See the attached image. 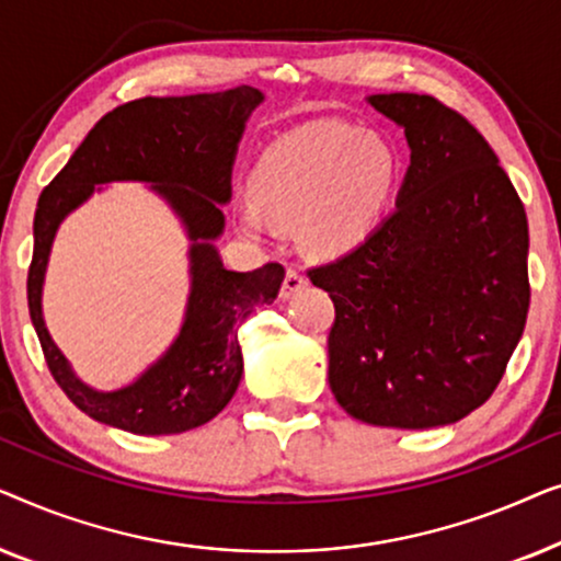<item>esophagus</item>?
<instances>
[{"label": "esophagus", "instance_id": "1", "mask_svg": "<svg viewBox=\"0 0 561 561\" xmlns=\"http://www.w3.org/2000/svg\"><path fill=\"white\" fill-rule=\"evenodd\" d=\"M301 288H306L304 275L296 273V271H286V278H283V286H280V298L296 296Z\"/></svg>", "mask_w": 561, "mask_h": 561}]
</instances>
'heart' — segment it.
<instances>
[{
  "instance_id": "b5f03b06",
  "label": "heart",
  "mask_w": 561,
  "mask_h": 561,
  "mask_svg": "<svg viewBox=\"0 0 561 561\" xmlns=\"http://www.w3.org/2000/svg\"><path fill=\"white\" fill-rule=\"evenodd\" d=\"M401 160L375 133L311 122L275 137L250 171L252 202L237 206L244 232H265L267 217L296 221L298 240L313 255L355 250L386 217Z\"/></svg>"
}]
</instances>
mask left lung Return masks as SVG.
I'll list each match as a JSON object with an SVG mask.
<instances>
[{
	"instance_id": "left-lung-1",
	"label": "left lung",
	"mask_w": 561,
	"mask_h": 561,
	"mask_svg": "<svg viewBox=\"0 0 561 561\" xmlns=\"http://www.w3.org/2000/svg\"><path fill=\"white\" fill-rule=\"evenodd\" d=\"M411 165L396 209L309 271L334 301L329 388L373 426H447L480 409L524 334L528 221L490 145L426 94H373Z\"/></svg>"
}]
</instances>
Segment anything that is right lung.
Wrapping results in <instances>:
<instances>
[{"label":"right lung","instance_id":"obj_1","mask_svg":"<svg viewBox=\"0 0 561 561\" xmlns=\"http://www.w3.org/2000/svg\"><path fill=\"white\" fill-rule=\"evenodd\" d=\"M263 102L252 87L214 94L145 96L104 114L64 171L37 198L30 319L45 363L76 409L106 426L140 436L183 434L211 421L232 401L242 378L237 324L257 304H273L283 265L234 273L214 240L225 229L221 204L232 196V165L250 112ZM142 180L180 214L192 240V294L180 336L140 379L119 391H94L75 378L42 321V280L55 232L99 182Z\"/></svg>","mask_w":561,"mask_h":561}]
</instances>
